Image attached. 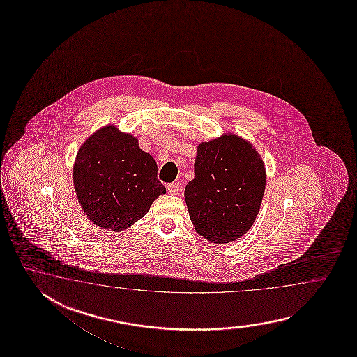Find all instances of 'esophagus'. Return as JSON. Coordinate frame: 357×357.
<instances>
[{
  "label": "esophagus",
  "instance_id": "obj_1",
  "mask_svg": "<svg viewBox=\"0 0 357 357\" xmlns=\"http://www.w3.org/2000/svg\"><path fill=\"white\" fill-rule=\"evenodd\" d=\"M182 190L181 183L180 182H172V183H168L167 191L172 195H177Z\"/></svg>",
  "mask_w": 357,
  "mask_h": 357
}]
</instances>
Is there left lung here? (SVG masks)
Here are the masks:
<instances>
[{"label":"left lung","instance_id":"1","mask_svg":"<svg viewBox=\"0 0 357 357\" xmlns=\"http://www.w3.org/2000/svg\"><path fill=\"white\" fill-rule=\"evenodd\" d=\"M194 175L185 200L197 232L217 243L245 235L258 215L266 189V168L250 143L231 134L202 143Z\"/></svg>","mask_w":357,"mask_h":357}]
</instances>
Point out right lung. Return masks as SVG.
I'll use <instances>...</instances> for the list:
<instances>
[{
    "mask_svg": "<svg viewBox=\"0 0 357 357\" xmlns=\"http://www.w3.org/2000/svg\"><path fill=\"white\" fill-rule=\"evenodd\" d=\"M157 171L155 160L139 148L135 137L106 126L76 155V195L93 223L112 231L126 229L166 192Z\"/></svg>",
    "mask_w": 357,
    "mask_h": 357,
    "instance_id": "obj_1",
    "label": "right lung"
}]
</instances>
